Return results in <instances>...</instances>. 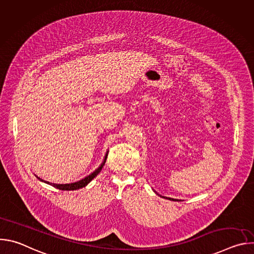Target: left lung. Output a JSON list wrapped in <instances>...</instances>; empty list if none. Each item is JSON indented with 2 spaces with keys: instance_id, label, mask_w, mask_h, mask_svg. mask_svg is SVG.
<instances>
[{
  "instance_id": "obj_1",
  "label": "left lung",
  "mask_w": 254,
  "mask_h": 254,
  "mask_svg": "<svg viewBox=\"0 0 254 254\" xmlns=\"http://www.w3.org/2000/svg\"><path fill=\"white\" fill-rule=\"evenodd\" d=\"M164 198H167V197H164ZM167 199H169V200H173V201H178V200H175V199H172V198H167Z\"/></svg>"
}]
</instances>
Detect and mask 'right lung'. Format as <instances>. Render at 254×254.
<instances>
[{"mask_svg":"<svg viewBox=\"0 0 254 254\" xmlns=\"http://www.w3.org/2000/svg\"><path fill=\"white\" fill-rule=\"evenodd\" d=\"M106 158H107V154L105 155V158H104V161L102 162V164H101L94 172H92L90 175H88L87 177L83 178L82 180L77 181V182H75V183H70V184H54V183H49V182H47V181H44V180L40 179L39 177H37V178H38L40 181H42V182H45V183H47V184H49V185H51V186H53V187H55V188H57V189H59V190H63V191L77 190V189H80V188L85 187L93 178H95V176L98 175V173L101 171V169L103 168V166H104V164H105Z\"/></svg>","mask_w":254,"mask_h":254,"instance_id":"add662e5","label":"right lung"}]
</instances>
